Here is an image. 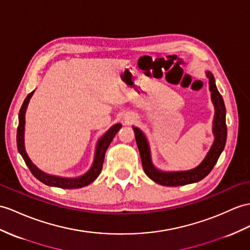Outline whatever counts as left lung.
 <instances>
[{
  "instance_id": "obj_1",
  "label": "left lung",
  "mask_w": 250,
  "mask_h": 250,
  "mask_svg": "<svg viewBox=\"0 0 250 250\" xmlns=\"http://www.w3.org/2000/svg\"><path fill=\"white\" fill-rule=\"evenodd\" d=\"M207 77L209 78V87L211 91V99L215 108L214 121H213V133L215 139L213 145L209 150L208 155L206 156L204 161L195 168L186 172H175V173H164L156 169L150 160V153L147 141L144 133L137 127H133L135 137L138 148L141 157L142 167L145 174L154 180L157 184L166 187H178L185 186L193 182H197L204 179L208 175L212 168L214 167L215 163L220 158L222 151L224 150L225 144L227 139V125H226V107L224 104V100L221 93L215 86L214 77L210 72H207Z\"/></svg>"
}]
</instances>
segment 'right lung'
I'll return each instance as SVG.
<instances>
[{
  "mask_svg": "<svg viewBox=\"0 0 250 250\" xmlns=\"http://www.w3.org/2000/svg\"><path fill=\"white\" fill-rule=\"evenodd\" d=\"M33 93L34 91L33 92H30L23 102V105L19 112V125H18V129H17L18 150H19V153L21 154L24 161H25L29 171L32 172V174L35 176V177L39 181H41L42 184L50 187H57L62 188H83L90 185L91 182H93L97 178V176L101 174V171L103 168V163H104V159H105L106 150L108 148L109 144L111 143L114 136L117 135V132L120 130L122 125L121 124L113 125L111 128L101 138L96 146L94 162L92 164V167H91V168L88 171V173L81 176V177L78 178H62V177H56V176L47 175L43 172H41L37 167L34 166L33 162L30 161V159L26 154L25 148H24V124H25V111H26L29 99L32 97Z\"/></svg>",
  "mask_w": 250,
  "mask_h": 250,
  "instance_id": "obj_1",
  "label": "right lung"
}]
</instances>
